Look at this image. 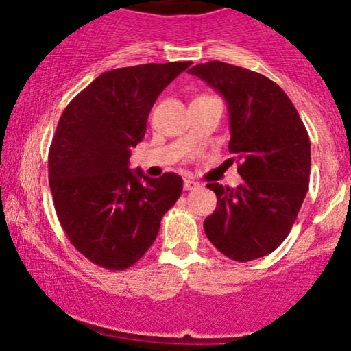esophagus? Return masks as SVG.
Wrapping results in <instances>:
<instances>
[{
    "mask_svg": "<svg viewBox=\"0 0 351 351\" xmlns=\"http://www.w3.org/2000/svg\"><path fill=\"white\" fill-rule=\"evenodd\" d=\"M183 186H184V189H186V191H191V189L199 188V183H198V181H195V180L186 178L183 181Z\"/></svg>",
    "mask_w": 351,
    "mask_h": 351,
    "instance_id": "34e87169",
    "label": "esophagus"
}]
</instances>
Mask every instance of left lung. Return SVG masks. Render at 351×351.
<instances>
[{"instance_id":"obj_1","label":"left lung","mask_w":351,"mask_h":351,"mask_svg":"<svg viewBox=\"0 0 351 351\" xmlns=\"http://www.w3.org/2000/svg\"><path fill=\"white\" fill-rule=\"evenodd\" d=\"M189 74L226 99L229 153L244 180L237 188L208 183L217 204L204 232L229 259H259L289 236L307 195V128L287 94L263 74L219 60L198 64Z\"/></svg>"}]
</instances>
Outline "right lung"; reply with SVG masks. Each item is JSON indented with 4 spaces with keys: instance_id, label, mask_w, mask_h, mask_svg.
<instances>
[{
    "instance_id": "1",
    "label": "right lung",
    "mask_w": 351,
    "mask_h": 351,
    "mask_svg": "<svg viewBox=\"0 0 351 351\" xmlns=\"http://www.w3.org/2000/svg\"><path fill=\"white\" fill-rule=\"evenodd\" d=\"M191 62L142 64L100 74L60 115L49 148V186L59 223L77 251L125 271L156 239L180 198L176 173L148 178L128 168L153 104Z\"/></svg>"
}]
</instances>
